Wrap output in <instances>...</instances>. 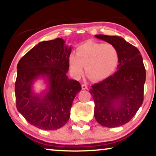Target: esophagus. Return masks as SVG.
Instances as JSON below:
<instances>
[{
  "label": "esophagus",
  "instance_id": "esophagus-1",
  "mask_svg": "<svg viewBox=\"0 0 156 156\" xmlns=\"http://www.w3.org/2000/svg\"><path fill=\"white\" fill-rule=\"evenodd\" d=\"M82 89H84V90H85V89H87V84H82Z\"/></svg>",
  "mask_w": 156,
  "mask_h": 156
}]
</instances>
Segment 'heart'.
<instances>
[{
	"mask_svg": "<svg viewBox=\"0 0 156 156\" xmlns=\"http://www.w3.org/2000/svg\"><path fill=\"white\" fill-rule=\"evenodd\" d=\"M119 63V52L114 44L87 41L76 49L68 59L69 72L75 79H80L86 72L94 81L110 77L116 72Z\"/></svg>",
	"mask_w": 156,
	"mask_h": 156,
	"instance_id": "heart-1",
	"label": "heart"
}]
</instances>
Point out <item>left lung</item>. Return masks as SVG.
<instances>
[{"label": "left lung", "mask_w": 156, "mask_h": 156, "mask_svg": "<svg viewBox=\"0 0 156 156\" xmlns=\"http://www.w3.org/2000/svg\"><path fill=\"white\" fill-rule=\"evenodd\" d=\"M116 47L119 52L117 72L91 86L89 92L94 101V117L100 125L115 128L129 122L144 101L146 69L141 55L136 47L119 36L96 35Z\"/></svg>", "instance_id": "8db88e82"}]
</instances>
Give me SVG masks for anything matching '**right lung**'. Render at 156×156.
Listing matches in <instances>:
<instances>
[{
  "label": "right lung",
  "instance_id": "right-lung-1",
  "mask_svg": "<svg viewBox=\"0 0 156 156\" xmlns=\"http://www.w3.org/2000/svg\"><path fill=\"white\" fill-rule=\"evenodd\" d=\"M71 51L64 40L56 38L39 42L18 62L15 84L17 109L38 129L54 131L69 120L72 102L82 89L80 82L66 75ZM41 78L46 88L37 93L34 84Z\"/></svg>",
  "mask_w": 156,
  "mask_h": 156
}]
</instances>
